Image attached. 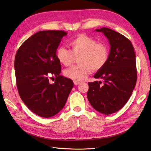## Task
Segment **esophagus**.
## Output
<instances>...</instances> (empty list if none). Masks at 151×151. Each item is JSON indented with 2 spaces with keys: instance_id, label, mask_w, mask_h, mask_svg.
<instances>
[{
  "instance_id": "obj_1",
  "label": "esophagus",
  "mask_w": 151,
  "mask_h": 151,
  "mask_svg": "<svg viewBox=\"0 0 151 151\" xmlns=\"http://www.w3.org/2000/svg\"><path fill=\"white\" fill-rule=\"evenodd\" d=\"M74 84H75V85H78V84H80V82H79V81H74Z\"/></svg>"
}]
</instances>
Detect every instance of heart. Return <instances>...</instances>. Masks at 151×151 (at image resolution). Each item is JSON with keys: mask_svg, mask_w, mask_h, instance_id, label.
Listing matches in <instances>:
<instances>
[{"mask_svg": "<svg viewBox=\"0 0 151 151\" xmlns=\"http://www.w3.org/2000/svg\"><path fill=\"white\" fill-rule=\"evenodd\" d=\"M71 50L64 46L57 49L58 61L65 66L73 63L75 57H78V65L64 70L66 77L75 81L84 80L92 72L103 68L108 61L109 49L106 43L98 42L89 36L81 35L70 41Z\"/></svg>", "mask_w": 151, "mask_h": 151, "instance_id": "obj_1", "label": "heart"}]
</instances>
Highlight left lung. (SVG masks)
<instances>
[{
  "instance_id": "obj_1",
  "label": "left lung",
  "mask_w": 151,
  "mask_h": 151,
  "mask_svg": "<svg viewBox=\"0 0 151 151\" xmlns=\"http://www.w3.org/2000/svg\"><path fill=\"white\" fill-rule=\"evenodd\" d=\"M108 38L110 51L108 61L95 74L101 81L89 83L87 97L96 110L105 115L122 109L131 97L137 82L136 56L130 40L111 29H96Z\"/></svg>"
}]
</instances>
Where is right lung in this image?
Listing matches in <instances>:
<instances>
[{
	"mask_svg": "<svg viewBox=\"0 0 151 151\" xmlns=\"http://www.w3.org/2000/svg\"><path fill=\"white\" fill-rule=\"evenodd\" d=\"M67 32L40 31L29 37L16 54L14 68L19 95L26 106L42 117L54 116L63 108L74 86L60 75L61 66L56 51ZM56 78L55 83H49Z\"/></svg>",
	"mask_w": 151,
	"mask_h": 151,
	"instance_id": "obj_1",
	"label": "right lung"
}]
</instances>
